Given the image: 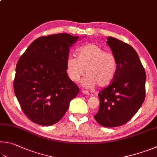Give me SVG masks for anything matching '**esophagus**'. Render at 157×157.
Listing matches in <instances>:
<instances>
[{"label": "esophagus", "instance_id": "esophagus-1", "mask_svg": "<svg viewBox=\"0 0 157 157\" xmlns=\"http://www.w3.org/2000/svg\"><path fill=\"white\" fill-rule=\"evenodd\" d=\"M82 93L84 94V95H89V92L87 90H82Z\"/></svg>", "mask_w": 157, "mask_h": 157}]
</instances>
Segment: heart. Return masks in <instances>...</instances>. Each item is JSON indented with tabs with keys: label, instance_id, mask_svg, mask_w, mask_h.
I'll return each instance as SVG.
<instances>
[{
	"label": "heart",
	"instance_id": "1",
	"mask_svg": "<svg viewBox=\"0 0 157 157\" xmlns=\"http://www.w3.org/2000/svg\"><path fill=\"white\" fill-rule=\"evenodd\" d=\"M117 69L115 55L91 43L78 48L77 57L70 56L66 62L67 73L73 82H78L86 71L87 75L82 80V85L86 88L96 84L99 87L107 86L114 79Z\"/></svg>",
	"mask_w": 157,
	"mask_h": 157
}]
</instances>
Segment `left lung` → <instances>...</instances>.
Returning <instances> with one entry per match:
<instances>
[{
  "label": "left lung",
  "mask_w": 157,
  "mask_h": 157,
  "mask_svg": "<svg viewBox=\"0 0 157 157\" xmlns=\"http://www.w3.org/2000/svg\"><path fill=\"white\" fill-rule=\"evenodd\" d=\"M107 40L117 69L110 84L98 94L100 104L94 117L101 126L112 128L126 124L141 106L146 98V74L130 45L113 37Z\"/></svg>",
  "instance_id": "obj_1"
}]
</instances>
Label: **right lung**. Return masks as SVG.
<instances>
[{
    "instance_id": "1",
    "label": "right lung",
    "mask_w": 157,
    "mask_h": 157,
    "mask_svg": "<svg viewBox=\"0 0 157 157\" xmlns=\"http://www.w3.org/2000/svg\"><path fill=\"white\" fill-rule=\"evenodd\" d=\"M78 36L58 33L35 40L19 58L14 93L33 123L51 126L62 118L79 88L69 78L66 62Z\"/></svg>"
}]
</instances>
